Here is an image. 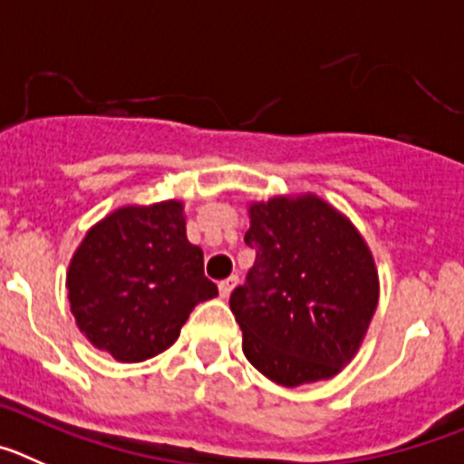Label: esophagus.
<instances>
[{
    "instance_id": "1",
    "label": "esophagus",
    "mask_w": 464,
    "mask_h": 464,
    "mask_svg": "<svg viewBox=\"0 0 464 464\" xmlns=\"http://www.w3.org/2000/svg\"><path fill=\"white\" fill-rule=\"evenodd\" d=\"M236 284H237L236 275L228 279H222V282H219V295H222V298H228V295H231V291L236 289Z\"/></svg>"
}]
</instances>
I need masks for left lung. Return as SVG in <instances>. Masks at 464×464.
<instances>
[{
    "mask_svg": "<svg viewBox=\"0 0 464 464\" xmlns=\"http://www.w3.org/2000/svg\"><path fill=\"white\" fill-rule=\"evenodd\" d=\"M245 242L256 249L231 294L247 361L282 386L331 379L361 346L379 300L361 233L316 196L249 208Z\"/></svg>",
    "mask_w": 464,
    "mask_h": 464,
    "instance_id": "obj_1",
    "label": "left lung"
}]
</instances>
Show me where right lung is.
Here are the masks:
<instances>
[{"instance_id": "1", "label": "right lung", "mask_w": 464, "mask_h": 464, "mask_svg": "<svg viewBox=\"0 0 464 464\" xmlns=\"http://www.w3.org/2000/svg\"><path fill=\"white\" fill-rule=\"evenodd\" d=\"M66 289L78 328L122 362L169 349L196 304L217 295L201 247L187 240L180 201L120 208L90 228Z\"/></svg>"}]
</instances>
